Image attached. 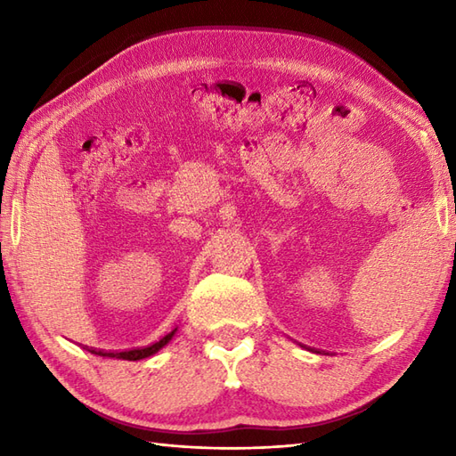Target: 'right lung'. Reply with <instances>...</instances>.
I'll use <instances>...</instances> for the list:
<instances>
[{"instance_id":"right-lung-1","label":"right lung","mask_w":456,"mask_h":456,"mask_svg":"<svg viewBox=\"0 0 456 456\" xmlns=\"http://www.w3.org/2000/svg\"><path fill=\"white\" fill-rule=\"evenodd\" d=\"M176 333V329L170 331L168 335H164L160 341L152 343L149 346H139V348H127V351H119V353H113V351H103V348H94V346H86L92 354H98V356H110V358H119V361H141V358H147L151 354H154L157 351L167 345L170 338Z\"/></svg>"}]
</instances>
